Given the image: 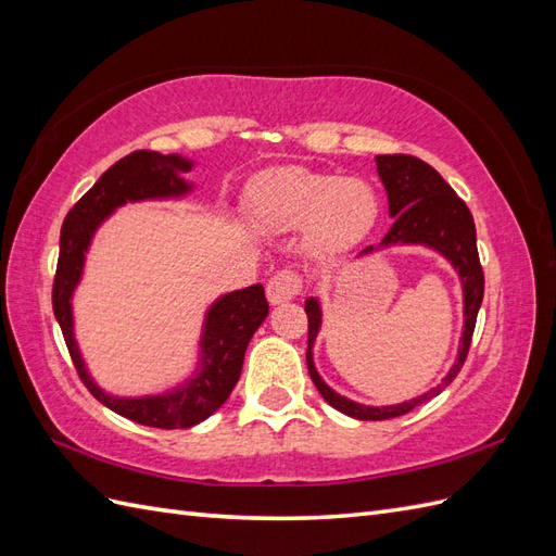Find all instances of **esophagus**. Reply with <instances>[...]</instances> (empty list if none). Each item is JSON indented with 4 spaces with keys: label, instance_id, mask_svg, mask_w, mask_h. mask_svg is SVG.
I'll return each instance as SVG.
<instances>
[{
    "label": "esophagus",
    "instance_id": "1",
    "mask_svg": "<svg viewBox=\"0 0 556 556\" xmlns=\"http://www.w3.org/2000/svg\"><path fill=\"white\" fill-rule=\"evenodd\" d=\"M304 292V276L294 268H280L278 274L271 276L266 282V296L271 304H282V301H292Z\"/></svg>",
    "mask_w": 556,
    "mask_h": 556
}]
</instances>
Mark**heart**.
<instances>
[{"label":"heart","mask_w":556,"mask_h":556,"mask_svg":"<svg viewBox=\"0 0 556 556\" xmlns=\"http://www.w3.org/2000/svg\"><path fill=\"white\" fill-rule=\"evenodd\" d=\"M248 206L262 227H306V241L319 255L359 243L378 217V197L368 182L299 166L262 174L250 185Z\"/></svg>","instance_id":"b5f03b06"}]
</instances>
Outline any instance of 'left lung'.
Listing matches in <instances>:
<instances>
[{
    "label": "left lung",
    "instance_id": "left-lung-1",
    "mask_svg": "<svg viewBox=\"0 0 556 556\" xmlns=\"http://www.w3.org/2000/svg\"><path fill=\"white\" fill-rule=\"evenodd\" d=\"M378 174L384 182L387 199H390V215L394 217L392 229L384 233V239L378 245H366L362 252H371L376 248H384L392 243H425L429 248H435L454 264L464 285V336L459 348V359L450 368L447 378L433 387L425 396L413 399L401 406H387V408H368L352 403L319 380L311 348L315 341V333L319 329V306L315 299L306 301V315H308V350H306V364L308 374L317 387V392L325 396L329 406L341 410L355 419H392L410 413L419 403H427L429 399L439 396L445 387L457 378L462 366L468 357L470 339L476 331V319L482 304L484 294V274L478 255L476 243V223L470 215L464 199L457 197L450 185L443 180V176L433 169L431 164L422 162L413 155H378Z\"/></svg>",
    "mask_w": 556,
    "mask_h": 556
}]
</instances>
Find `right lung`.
I'll use <instances>...</instances> for the list:
<instances>
[{"mask_svg": "<svg viewBox=\"0 0 556 556\" xmlns=\"http://www.w3.org/2000/svg\"><path fill=\"white\" fill-rule=\"evenodd\" d=\"M188 169L190 162L176 155H160L155 150H134L127 157L117 160L66 213L53 280V311L83 384L113 413L137 425L157 429L194 427L227 401L233 384L239 382L252 333L257 331L268 313L264 288L250 285V288L231 292L213 304L206 317L204 341H201V352H204L201 374L182 384L180 390L148 399H115L90 380L74 341L72 292L80 278L83 257H86L88 243L99 223L125 201L182 194L188 185L178 178V172Z\"/></svg>", "mask_w": 556, "mask_h": 556, "instance_id": "add662e5", "label": "right lung"}]
</instances>
